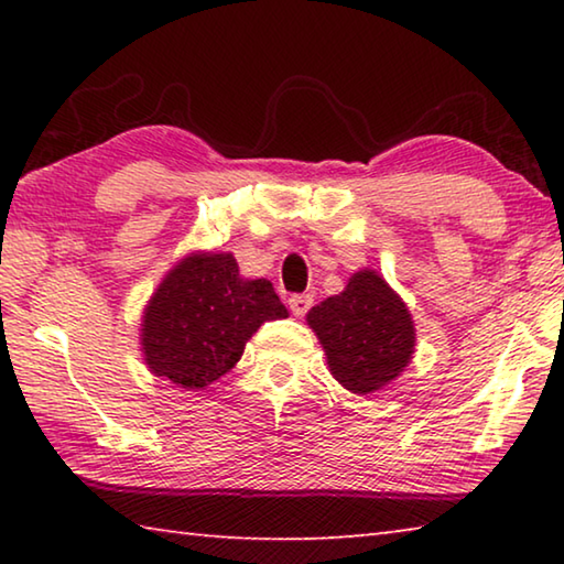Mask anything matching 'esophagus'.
<instances>
[{
    "label": "esophagus",
    "mask_w": 564,
    "mask_h": 564,
    "mask_svg": "<svg viewBox=\"0 0 564 564\" xmlns=\"http://www.w3.org/2000/svg\"><path fill=\"white\" fill-rule=\"evenodd\" d=\"M313 305V299L308 293H295L289 299V308L295 318H303L305 313H308V308Z\"/></svg>",
    "instance_id": "obj_1"
}]
</instances>
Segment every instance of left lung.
<instances>
[{
  "label": "left lung",
  "mask_w": 564,
  "mask_h": 564,
  "mask_svg": "<svg viewBox=\"0 0 564 564\" xmlns=\"http://www.w3.org/2000/svg\"><path fill=\"white\" fill-rule=\"evenodd\" d=\"M305 321L326 350L330 376L350 393L386 388L415 352L408 305L370 269L352 273L346 291L313 305Z\"/></svg>",
  "instance_id": "obj_1"
}]
</instances>
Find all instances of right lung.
<instances>
[{
    "label": "right lung",
    "instance_id": "add662e5",
    "mask_svg": "<svg viewBox=\"0 0 564 564\" xmlns=\"http://www.w3.org/2000/svg\"><path fill=\"white\" fill-rule=\"evenodd\" d=\"M289 318L271 281H248L234 253L181 259L144 308L141 352L151 373L186 390H204L243 356L265 321Z\"/></svg>",
    "mask_w": 564,
    "mask_h": 564
}]
</instances>
